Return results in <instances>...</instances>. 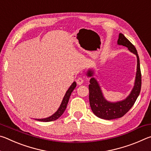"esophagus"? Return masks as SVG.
<instances>
[{"label": "esophagus", "instance_id": "obj_1", "mask_svg": "<svg viewBox=\"0 0 151 151\" xmlns=\"http://www.w3.org/2000/svg\"><path fill=\"white\" fill-rule=\"evenodd\" d=\"M76 83H77L78 85H82V84L83 83L84 80H83V78H82L81 77H79V78H78L77 79H76Z\"/></svg>", "mask_w": 151, "mask_h": 151}]
</instances>
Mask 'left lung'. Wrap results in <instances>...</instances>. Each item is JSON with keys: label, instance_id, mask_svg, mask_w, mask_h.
I'll list each match as a JSON object with an SVG mask.
<instances>
[{"label": "left lung", "instance_id": "8db88e82", "mask_svg": "<svg viewBox=\"0 0 151 151\" xmlns=\"http://www.w3.org/2000/svg\"><path fill=\"white\" fill-rule=\"evenodd\" d=\"M118 45L127 47L131 52L137 55V70L136 75V80L134 88L130 95L124 101L117 103H110L106 101L103 97L98 83L94 78H91L90 80L89 88V103L93 113L96 116L106 120H111L121 118L134 105L135 101L139 96L140 89H141V72L140 68V60L138 55L137 50L134 46L128 40L124 35L120 33ZM93 72L88 70L87 75L92 76Z\"/></svg>", "mask_w": 151, "mask_h": 151}]
</instances>
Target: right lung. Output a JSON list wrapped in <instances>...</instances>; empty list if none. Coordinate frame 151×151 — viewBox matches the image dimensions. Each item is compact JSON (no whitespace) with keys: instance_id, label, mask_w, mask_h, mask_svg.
Here are the masks:
<instances>
[{"instance_id":"right-lung-1","label":"right lung","mask_w":151,"mask_h":151,"mask_svg":"<svg viewBox=\"0 0 151 151\" xmlns=\"http://www.w3.org/2000/svg\"><path fill=\"white\" fill-rule=\"evenodd\" d=\"M76 86V84L75 82H74V83L70 86V88L68 89V91H66L65 95L63 98L62 103H61L60 107L58 108V111L56 112L54 114H52V115L50 116V117H48V118L42 119H36V120H37V121H42V122H50V121H55V120H57L59 118V117L63 114L64 111H65L66 106H67L68 100H69L70 94L72 93V92L73 91L74 89L75 88Z\"/></svg>"}]
</instances>
